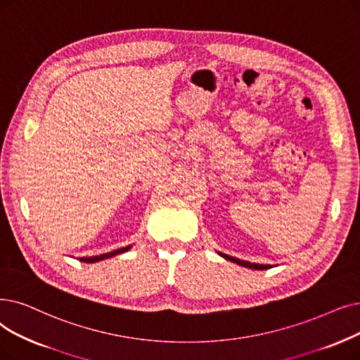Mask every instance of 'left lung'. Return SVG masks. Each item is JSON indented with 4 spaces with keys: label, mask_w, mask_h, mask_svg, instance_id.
Returning a JSON list of instances; mask_svg holds the SVG:
<instances>
[{
    "label": "left lung",
    "mask_w": 360,
    "mask_h": 360,
    "mask_svg": "<svg viewBox=\"0 0 360 360\" xmlns=\"http://www.w3.org/2000/svg\"><path fill=\"white\" fill-rule=\"evenodd\" d=\"M219 256H222L224 259L226 260H231L233 263L240 264V266H244V268H250V269H257V271H264V269H271L272 264H260V263H252V262H245V260H240L237 257H232V256H228L225 253H219Z\"/></svg>",
    "instance_id": "left-lung-1"
}]
</instances>
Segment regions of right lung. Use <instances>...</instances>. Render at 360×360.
Masks as SVG:
<instances>
[{"label": "right lung", "instance_id": "add662e5", "mask_svg": "<svg viewBox=\"0 0 360 360\" xmlns=\"http://www.w3.org/2000/svg\"><path fill=\"white\" fill-rule=\"evenodd\" d=\"M131 247H132V245L122 247V248L113 250V252H110V253L100 255V256H92V257H79V260H81V262H85V263H96V262H100V260H104V259L113 257V256H117V255H122V253H124V252H128V250H129Z\"/></svg>", "mask_w": 360, "mask_h": 360}]
</instances>
